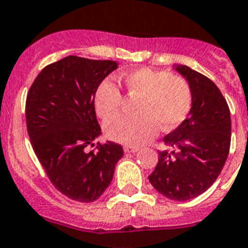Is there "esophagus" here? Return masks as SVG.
Listing matches in <instances>:
<instances>
[{
  "instance_id": "34e87169",
  "label": "esophagus",
  "mask_w": 248,
  "mask_h": 248,
  "mask_svg": "<svg viewBox=\"0 0 248 248\" xmlns=\"http://www.w3.org/2000/svg\"><path fill=\"white\" fill-rule=\"evenodd\" d=\"M124 152L126 153H136L140 150V147H133V145H124Z\"/></svg>"
}]
</instances>
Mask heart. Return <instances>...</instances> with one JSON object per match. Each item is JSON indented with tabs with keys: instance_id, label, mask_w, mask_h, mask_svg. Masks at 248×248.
<instances>
[{
	"instance_id": "heart-1",
	"label": "heart",
	"mask_w": 248,
	"mask_h": 248,
	"mask_svg": "<svg viewBox=\"0 0 248 248\" xmlns=\"http://www.w3.org/2000/svg\"><path fill=\"white\" fill-rule=\"evenodd\" d=\"M127 93L138 96L137 115H120L105 126L106 136L115 142L140 145L155 136L158 127L170 131L187 117L192 105L188 83L169 72L140 67L119 77ZM122 105V94L110 78L101 80L94 93V108L104 120L112 119Z\"/></svg>"
}]
</instances>
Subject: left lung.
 Segmentation results:
<instances>
[{"mask_svg":"<svg viewBox=\"0 0 248 248\" xmlns=\"http://www.w3.org/2000/svg\"><path fill=\"white\" fill-rule=\"evenodd\" d=\"M173 68L191 88V110L188 117L164 137L165 145L175 150L159 152L149 181L169 200L188 201L207 191L223 170L230 150V110L209 78L185 64Z\"/></svg>","mask_w":248,"mask_h":248,"instance_id":"8db88e82","label":"left lung"}]
</instances>
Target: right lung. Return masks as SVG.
<instances>
[{
  "mask_svg": "<svg viewBox=\"0 0 248 248\" xmlns=\"http://www.w3.org/2000/svg\"><path fill=\"white\" fill-rule=\"evenodd\" d=\"M119 67L116 61L67 56L46 66L30 87L25 119L31 147L51 184L72 201L90 203L111 184L120 144L98 143L101 135L94 93Z\"/></svg>",
  "mask_w": 248,
  "mask_h": 248,
  "instance_id": "right-lung-1",
  "label": "right lung"
}]
</instances>
